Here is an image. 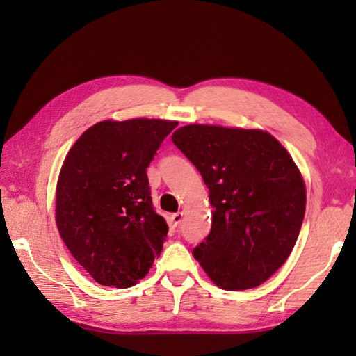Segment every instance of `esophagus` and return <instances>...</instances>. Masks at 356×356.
I'll return each instance as SVG.
<instances>
[{
	"instance_id": "1",
	"label": "esophagus",
	"mask_w": 356,
	"mask_h": 356,
	"mask_svg": "<svg viewBox=\"0 0 356 356\" xmlns=\"http://www.w3.org/2000/svg\"><path fill=\"white\" fill-rule=\"evenodd\" d=\"M182 218H184V213H174V214H171L170 220H171V225L174 226V228H177V226L180 225V222H182Z\"/></svg>"
}]
</instances>
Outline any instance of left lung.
Returning a JSON list of instances; mask_svg holds the SVG:
<instances>
[{"instance_id": "obj_1", "label": "left lung", "mask_w": 356, "mask_h": 356, "mask_svg": "<svg viewBox=\"0 0 356 356\" xmlns=\"http://www.w3.org/2000/svg\"><path fill=\"white\" fill-rule=\"evenodd\" d=\"M172 142L202 174L213 223L194 259L226 291L260 286L291 255L306 188L291 154L261 130L185 125Z\"/></svg>"}]
</instances>
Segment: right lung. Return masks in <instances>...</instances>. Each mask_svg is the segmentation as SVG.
I'll return each instance as SVG.
<instances>
[{
    "mask_svg": "<svg viewBox=\"0 0 356 356\" xmlns=\"http://www.w3.org/2000/svg\"><path fill=\"white\" fill-rule=\"evenodd\" d=\"M177 122L102 120L70 148L56 186V225L96 283L131 287L162 252L168 225L159 216L147 168Z\"/></svg>",
    "mask_w": 356,
    "mask_h": 356,
    "instance_id": "add662e5",
    "label": "right lung"
}]
</instances>
